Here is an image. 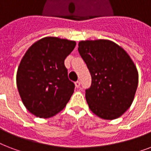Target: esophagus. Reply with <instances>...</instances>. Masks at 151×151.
<instances>
[{"mask_svg":"<svg viewBox=\"0 0 151 151\" xmlns=\"http://www.w3.org/2000/svg\"><path fill=\"white\" fill-rule=\"evenodd\" d=\"M75 86L76 88H79L81 86V82L79 81H76L75 82Z\"/></svg>","mask_w":151,"mask_h":151,"instance_id":"esophagus-1","label":"esophagus"}]
</instances>
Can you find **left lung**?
Instances as JSON below:
<instances>
[{"label":"left lung","instance_id":"1","mask_svg":"<svg viewBox=\"0 0 151 151\" xmlns=\"http://www.w3.org/2000/svg\"><path fill=\"white\" fill-rule=\"evenodd\" d=\"M78 52L92 76L91 87L85 90L90 110L103 119L121 117L131 106L138 86L133 61L109 40L81 41Z\"/></svg>","mask_w":151,"mask_h":151}]
</instances>
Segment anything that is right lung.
<instances>
[{"label":"right lung","instance_id":"1","mask_svg":"<svg viewBox=\"0 0 151 151\" xmlns=\"http://www.w3.org/2000/svg\"><path fill=\"white\" fill-rule=\"evenodd\" d=\"M76 42L47 37L33 44L18 67L16 84L27 110L39 117L48 118L60 112L73 93L64 60Z\"/></svg>","mask_w":151,"mask_h":151}]
</instances>
